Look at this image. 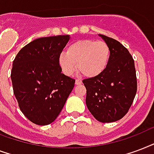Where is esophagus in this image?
<instances>
[{
	"label": "esophagus",
	"instance_id": "obj_1",
	"mask_svg": "<svg viewBox=\"0 0 154 154\" xmlns=\"http://www.w3.org/2000/svg\"><path fill=\"white\" fill-rule=\"evenodd\" d=\"M82 83V81L79 80V79H76L75 80V85H80Z\"/></svg>",
	"mask_w": 154,
	"mask_h": 154
}]
</instances>
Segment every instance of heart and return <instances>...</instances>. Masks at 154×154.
I'll list each match as a JSON object with an SVG mask.
<instances>
[{
  "label": "heart",
  "mask_w": 154,
  "mask_h": 154,
  "mask_svg": "<svg viewBox=\"0 0 154 154\" xmlns=\"http://www.w3.org/2000/svg\"><path fill=\"white\" fill-rule=\"evenodd\" d=\"M110 48L103 41L83 39L67 46L66 54H60L58 64L66 75H71L75 70L86 78L92 79L104 72L110 59Z\"/></svg>",
  "instance_id": "b5f03b06"
}]
</instances>
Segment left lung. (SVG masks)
Masks as SVG:
<instances>
[{
	"label": "left lung",
	"mask_w": 154,
	"mask_h": 154,
	"mask_svg": "<svg viewBox=\"0 0 154 154\" xmlns=\"http://www.w3.org/2000/svg\"><path fill=\"white\" fill-rule=\"evenodd\" d=\"M99 36L110 48V59L102 75L83 81L87 89L86 104L98 121L115 122L126 115L137 93L134 60L120 42Z\"/></svg>",
	"instance_id": "8db88e82"
}]
</instances>
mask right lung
<instances>
[{"label":"right lung","instance_id":"add662e5","mask_svg":"<svg viewBox=\"0 0 154 154\" xmlns=\"http://www.w3.org/2000/svg\"><path fill=\"white\" fill-rule=\"evenodd\" d=\"M70 35L35 39L13 62L14 96L25 116L38 125L54 122L73 90L75 80L62 73L58 64Z\"/></svg>","mask_w":154,"mask_h":154}]
</instances>
